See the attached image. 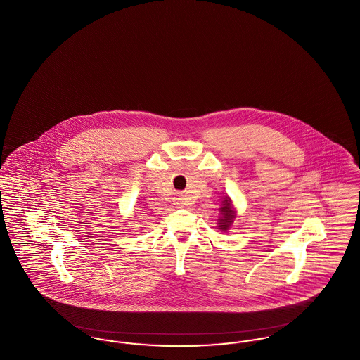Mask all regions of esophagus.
<instances>
[{"label":"esophagus","mask_w":360,"mask_h":360,"mask_svg":"<svg viewBox=\"0 0 360 360\" xmlns=\"http://www.w3.org/2000/svg\"><path fill=\"white\" fill-rule=\"evenodd\" d=\"M174 204L176 206H179V207L185 206V197H184L182 194H176V195L174 197Z\"/></svg>","instance_id":"34e87169"}]
</instances>
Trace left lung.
Returning a JSON list of instances; mask_svg holds the SVG:
<instances>
[{
  "instance_id": "left-lung-1",
  "label": "left lung",
  "mask_w": 360,
  "mask_h": 360,
  "mask_svg": "<svg viewBox=\"0 0 360 360\" xmlns=\"http://www.w3.org/2000/svg\"><path fill=\"white\" fill-rule=\"evenodd\" d=\"M221 219H220V223H219V229L221 231H226L229 229V226L233 223V219H235V213L232 210V206H231V201L229 200H225L224 201L223 207H221Z\"/></svg>"
}]
</instances>
